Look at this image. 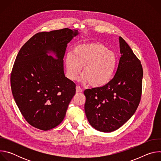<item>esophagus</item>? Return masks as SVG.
I'll return each mask as SVG.
<instances>
[{"label":"esophagus","mask_w":161,"mask_h":161,"mask_svg":"<svg viewBox=\"0 0 161 161\" xmlns=\"http://www.w3.org/2000/svg\"><path fill=\"white\" fill-rule=\"evenodd\" d=\"M76 93H78H78H81L83 92V89L79 86H76Z\"/></svg>","instance_id":"esophagus-1"}]
</instances>
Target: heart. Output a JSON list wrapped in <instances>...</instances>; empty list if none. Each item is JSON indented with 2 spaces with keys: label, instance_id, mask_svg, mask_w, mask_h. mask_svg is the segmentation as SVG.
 I'll use <instances>...</instances> for the list:
<instances>
[{
  "label": "heart",
  "instance_id": "heart-1",
  "mask_svg": "<svg viewBox=\"0 0 161 161\" xmlns=\"http://www.w3.org/2000/svg\"><path fill=\"white\" fill-rule=\"evenodd\" d=\"M66 73L71 80H76L82 68L83 80L90 85L100 88L107 85L113 78L117 65V57L99 42L76 45L72 53L65 58Z\"/></svg>",
  "mask_w": 161,
  "mask_h": 161
}]
</instances>
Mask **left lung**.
<instances>
[{
  "label": "left lung",
  "mask_w": 161,
  "mask_h": 161,
  "mask_svg": "<svg viewBox=\"0 0 161 161\" xmlns=\"http://www.w3.org/2000/svg\"><path fill=\"white\" fill-rule=\"evenodd\" d=\"M119 43L121 57L113 78L104 86L84 91L88 121L92 127L104 132L115 130L127 122L141 99L142 65L121 37Z\"/></svg>",
  "instance_id": "8db88e82"
}]
</instances>
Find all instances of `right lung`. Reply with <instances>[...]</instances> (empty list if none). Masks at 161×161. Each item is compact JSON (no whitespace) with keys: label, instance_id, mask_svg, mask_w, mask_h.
Listing matches in <instances>:
<instances>
[{"label":"right lung","instance_id":"obj_1","mask_svg":"<svg viewBox=\"0 0 161 161\" xmlns=\"http://www.w3.org/2000/svg\"><path fill=\"white\" fill-rule=\"evenodd\" d=\"M78 34L67 28L39 32L18 53L11 75L13 96L23 117L37 129L59 125L75 95V83L65 76L63 58L67 44Z\"/></svg>","mask_w":161,"mask_h":161}]
</instances>
